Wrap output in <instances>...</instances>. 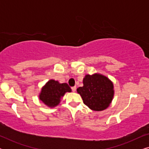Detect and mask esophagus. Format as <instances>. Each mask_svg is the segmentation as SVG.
Returning <instances> with one entry per match:
<instances>
[{"instance_id": "1", "label": "esophagus", "mask_w": 149, "mask_h": 149, "mask_svg": "<svg viewBox=\"0 0 149 149\" xmlns=\"http://www.w3.org/2000/svg\"><path fill=\"white\" fill-rule=\"evenodd\" d=\"M71 89H72V91H73V92H74L75 91H76V87H71Z\"/></svg>"}]
</instances>
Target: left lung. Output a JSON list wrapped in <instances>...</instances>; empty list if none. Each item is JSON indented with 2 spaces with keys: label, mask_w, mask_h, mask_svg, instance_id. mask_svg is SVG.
<instances>
[{
  "label": "left lung",
  "mask_w": 149,
  "mask_h": 149,
  "mask_svg": "<svg viewBox=\"0 0 149 149\" xmlns=\"http://www.w3.org/2000/svg\"><path fill=\"white\" fill-rule=\"evenodd\" d=\"M83 103L93 111H103L113 100V84L107 77L95 74H87L83 79V86L77 89Z\"/></svg>",
  "instance_id": "obj_1"
}]
</instances>
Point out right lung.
I'll return each instance as SVG.
<instances>
[{"label": "right lung", "instance_id": "obj_1", "mask_svg": "<svg viewBox=\"0 0 149 149\" xmlns=\"http://www.w3.org/2000/svg\"><path fill=\"white\" fill-rule=\"evenodd\" d=\"M71 89L67 83H59L55 80L49 81L42 89L40 100L48 107H54L60 103L61 97Z\"/></svg>", "mask_w": 149, "mask_h": 149}]
</instances>
